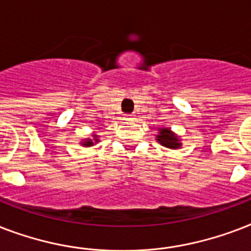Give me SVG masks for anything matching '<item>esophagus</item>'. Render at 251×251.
Listing matches in <instances>:
<instances>
[{"label":"esophagus","instance_id":"1","mask_svg":"<svg viewBox=\"0 0 251 251\" xmlns=\"http://www.w3.org/2000/svg\"><path fill=\"white\" fill-rule=\"evenodd\" d=\"M126 118H127L129 121H134V120H135V116H134V114H127V116H126Z\"/></svg>","mask_w":251,"mask_h":251}]
</instances>
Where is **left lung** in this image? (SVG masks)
<instances>
[{
	"label": "left lung",
	"instance_id": "8db88e82",
	"mask_svg": "<svg viewBox=\"0 0 251 251\" xmlns=\"http://www.w3.org/2000/svg\"><path fill=\"white\" fill-rule=\"evenodd\" d=\"M159 143L168 147V149H178L181 143L178 142V138L176 137L175 134L172 133L169 129H161L156 139Z\"/></svg>",
	"mask_w": 251,
	"mask_h": 251
}]
</instances>
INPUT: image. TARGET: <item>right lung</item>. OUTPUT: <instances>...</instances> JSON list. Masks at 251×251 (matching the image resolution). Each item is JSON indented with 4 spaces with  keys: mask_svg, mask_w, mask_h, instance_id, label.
<instances>
[{
    "mask_svg": "<svg viewBox=\"0 0 251 251\" xmlns=\"http://www.w3.org/2000/svg\"><path fill=\"white\" fill-rule=\"evenodd\" d=\"M83 145H84V146H92V145H94V142L90 141V139H88V141H87V142H84Z\"/></svg>",
    "mask_w": 251,
    "mask_h": 251,
    "instance_id": "obj_1",
    "label": "right lung"
}]
</instances>
